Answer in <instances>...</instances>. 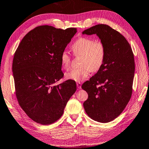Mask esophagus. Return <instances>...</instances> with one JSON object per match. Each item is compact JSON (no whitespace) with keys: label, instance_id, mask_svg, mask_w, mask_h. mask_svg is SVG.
Wrapping results in <instances>:
<instances>
[{"label":"esophagus","instance_id":"esophagus-1","mask_svg":"<svg viewBox=\"0 0 149 149\" xmlns=\"http://www.w3.org/2000/svg\"><path fill=\"white\" fill-rule=\"evenodd\" d=\"M81 85H82V84H81L80 82H77V88H78V89H81V88H82V86H81Z\"/></svg>","mask_w":149,"mask_h":149}]
</instances>
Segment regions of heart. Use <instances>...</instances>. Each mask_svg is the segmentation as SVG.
I'll use <instances>...</instances> for the list:
<instances>
[{"label": "heart", "mask_w": 149, "mask_h": 149, "mask_svg": "<svg viewBox=\"0 0 149 149\" xmlns=\"http://www.w3.org/2000/svg\"><path fill=\"white\" fill-rule=\"evenodd\" d=\"M71 49L75 56H82L80 69H72L65 74V78L75 82H81L88 77L91 71L97 72L103 65L106 57V48L100 41L89 38H80L72 45ZM63 68L69 69L71 66V56L63 51L60 57Z\"/></svg>", "instance_id": "1"}]
</instances>
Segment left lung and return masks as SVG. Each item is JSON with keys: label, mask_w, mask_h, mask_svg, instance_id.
Masks as SVG:
<instances>
[{"label": "left lung", "mask_w": 149, "mask_h": 149, "mask_svg": "<svg viewBox=\"0 0 149 149\" xmlns=\"http://www.w3.org/2000/svg\"><path fill=\"white\" fill-rule=\"evenodd\" d=\"M82 33L96 34L106 48L103 65L82 86L88 94L84 108L92 119L110 122L122 113L132 96L135 71L132 50L124 36L108 25H95Z\"/></svg>", "instance_id": "left-lung-1"}]
</instances>
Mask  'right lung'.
Masks as SVG:
<instances>
[{"label": "right lung", "instance_id": "obj_1", "mask_svg": "<svg viewBox=\"0 0 149 149\" xmlns=\"http://www.w3.org/2000/svg\"><path fill=\"white\" fill-rule=\"evenodd\" d=\"M77 32L75 28L38 26L24 36L16 50L12 63L16 97L33 121L43 125L56 121L77 90L72 80L54 85L63 77L61 53Z\"/></svg>", "mask_w": 149, "mask_h": 149}]
</instances>
